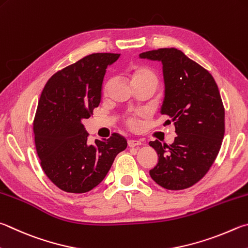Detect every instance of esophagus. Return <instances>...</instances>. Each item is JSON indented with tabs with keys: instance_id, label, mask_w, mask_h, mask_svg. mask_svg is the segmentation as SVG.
Masks as SVG:
<instances>
[{
	"instance_id": "34e87169",
	"label": "esophagus",
	"mask_w": 248,
	"mask_h": 248,
	"mask_svg": "<svg viewBox=\"0 0 248 248\" xmlns=\"http://www.w3.org/2000/svg\"><path fill=\"white\" fill-rule=\"evenodd\" d=\"M128 145H129V147H136L139 145H142V143H141V141H138V140H129Z\"/></svg>"
}]
</instances>
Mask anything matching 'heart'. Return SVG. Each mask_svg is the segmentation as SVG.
Returning a JSON list of instances; mask_svg holds the SVG:
<instances>
[{"mask_svg":"<svg viewBox=\"0 0 248 248\" xmlns=\"http://www.w3.org/2000/svg\"><path fill=\"white\" fill-rule=\"evenodd\" d=\"M131 78L132 81H137V80H151L153 82L157 83V79L156 76L154 75L152 70H150L148 68H145V67H134V68L131 70ZM142 115L141 114H139ZM127 124L130 125L131 128H134L137 124V117H129L127 119Z\"/></svg>","mask_w":248,"mask_h":248,"instance_id":"heart-1","label":"heart"}]
</instances>
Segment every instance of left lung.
I'll use <instances>...</instances> for the list:
<instances>
[{
  "label": "left lung",
  "instance_id": "obj_1",
  "mask_svg": "<svg viewBox=\"0 0 248 248\" xmlns=\"http://www.w3.org/2000/svg\"><path fill=\"white\" fill-rule=\"evenodd\" d=\"M163 64L165 97L160 114L173 123L170 145L150 142L158 163L150 175L167 190H183L204 177L217 157L224 136V108L218 85L208 71L178 48L140 54Z\"/></svg>",
  "mask_w": 248,
  "mask_h": 248
}]
</instances>
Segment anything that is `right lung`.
I'll list each match as a JSON object with an SVG mask.
<instances>
[{"label": "right lung", "mask_w": 248, "mask_h": 248, "mask_svg": "<svg viewBox=\"0 0 248 248\" xmlns=\"http://www.w3.org/2000/svg\"><path fill=\"white\" fill-rule=\"evenodd\" d=\"M119 56L95 53L83 57L52 76L40 96L33 121L35 148L43 171L62 191H91L127 147V140L118 133L90 145L82 124L100 104L107 66Z\"/></svg>", "instance_id": "add662e5"}]
</instances>
